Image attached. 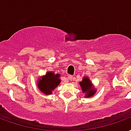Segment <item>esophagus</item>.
<instances>
[{
  "label": "esophagus",
  "instance_id": "esophagus-1",
  "mask_svg": "<svg viewBox=\"0 0 131 131\" xmlns=\"http://www.w3.org/2000/svg\"><path fill=\"white\" fill-rule=\"evenodd\" d=\"M69 80H70V81H71L72 80V79H73V76L72 75H69L68 76V78H67Z\"/></svg>",
  "mask_w": 131,
  "mask_h": 131
}]
</instances>
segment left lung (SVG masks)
Listing matches in <instances>:
<instances>
[{"label": "left lung", "instance_id": "left-lung-1", "mask_svg": "<svg viewBox=\"0 0 131 131\" xmlns=\"http://www.w3.org/2000/svg\"><path fill=\"white\" fill-rule=\"evenodd\" d=\"M79 84L82 90V92L85 94V98L92 97L96 92V89L94 87L93 83L88 76H84L83 80L80 81Z\"/></svg>", "mask_w": 131, "mask_h": 131}]
</instances>
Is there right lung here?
I'll use <instances>...</instances> for the list:
<instances>
[{
  "label": "right lung",
  "instance_id": "add662e5",
  "mask_svg": "<svg viewBox=\"0 0 131 131\" xmlns=\"http://www.w3.org/2000/svg\"><path fill=\"white\" fill-rule=\"evenodd\" d=\"M60 74L55 73L53 71H48L46 75H42L37 80V86L41 92L50 95L53 91L60 83Z\"/></svg>",
  "mask_w": 131,
  "mask_h": 131
}]
</instances>
